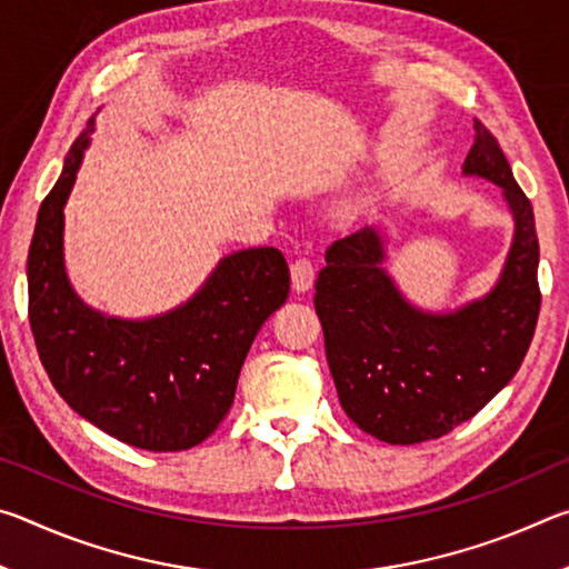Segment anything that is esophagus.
<instances>
[{"mask_svg":"<svg viewBox=\"0 0 569 569\" xmlns=\"http://www.w3.org/2000/svg\"><path fill=\"white\" fill-rule=\"evenodd\" d=\"M313 278H316L313 263L308 261V258H296V261L291 263V283H293V291H296V293L311 291Z\"/></svg>","mask_w":569,"mask_h":569,"instance_id":"34e87169","label":"esophagus"}]
</instances>
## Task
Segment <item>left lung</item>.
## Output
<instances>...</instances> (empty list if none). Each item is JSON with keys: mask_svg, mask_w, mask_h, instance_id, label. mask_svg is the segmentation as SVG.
I'll return each instance as SVG.
<instances>
[{"mask_svg": "<svg viewBox=\"0 0 569 569\" xmlns=\"http://www.w3.org/2000/svg\"><path fill=\"white\" fill-rule=\"evenodd\" d=\"M475 130L465 172L497 182L515 216V243L492 293L455 313L419 311L381 268L373 228L329 246L316 281L313 306L341 407L389 445L439 439L475 417L512 381L535 336L542 293L532 203L495 134L479 120Z\"/></svg>", "mask_w": 569, "mask_h": 569, "instance_id": "1", "label": "left lung"}]
</instances>
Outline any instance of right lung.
I'll return each instance as SVG.
<instances>
[{"label":"right lung","mask_w":569,"mask_h":569,"mask_svg":"<svg viewBox=\"0 0 569 569\" xmlns=\"http://www.w3.org/2000/svg\"><path fill=\"white\" fill-rule=\"evenodd\" d=\"M80 132L37 216L27 286L30 326L57 393L124 445L180 451L200 445L233 407L250 343L291 288L281 250L223 258L186 306L148 321L108 319L72 291L62 258V208L90 146Z\"/></svg>","instance_id":"right-lung-1"}]
</instances>
